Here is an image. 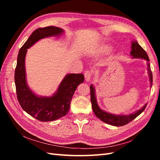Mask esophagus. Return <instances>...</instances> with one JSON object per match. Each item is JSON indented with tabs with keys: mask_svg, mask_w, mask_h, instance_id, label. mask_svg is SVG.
I'll use <instances>...</instances> for the list:
<instances>
[{
	"mask_svg": "<svg viewBox=\"0 0 160 160\" xmlns=\"http://www.w3.org/2000/svg\"><path fill=\"white\" fill-rule=\"evenodd\" d=\"M84 76H85V81H89L90 79H91V77L92 76V72L91 71H86L85 74H84Z\"/></svg>",
	"mask_w": 160,
	"mask_h": 160,
	"instance_id": "esophagus-1",
	"label": "esophagus"
}]
</instances>
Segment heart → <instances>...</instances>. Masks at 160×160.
<instances>
[{
    "label": "heart",
    "mask_w": 160,
    "mask_h": 160,
    "mask_svg": "<svg viewBox=\"0 0 160 160\" xmlns=\"http://www.w3.org/2000/svg\"><path fill=\"white\" fill-rule=\"evenodd\" d=\"M111 50V48L108 47V46H105L103 47L101 49L99 50V52L100 53H102V54H105V53H108Z\"/></svg>",
    "instance_id": "obj_1"
}]
</instances>
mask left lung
<instances>
[{
  "mask_svg": "<svg viewBox=\"0 0 160 160\" xmlns=\"http://www.w3.org/2000/svg\"><path fill=\"white\" fill-rule=\"evenodd\" d=\"M130 54L133 57V58H141V59H144L148 61H149L147 52L141 46L139 45V43L137 42V41H132V51H131ZM148 65V74L149 77L150 85H151V87H152L153 83L152 72L151 71V68H150V65L149 64V62ZM90 92H91V101L92 104V108H93L95 115L99 119L102 121V122L108 124L113 125V126H123V125L129 123V122H132V121H133L135 118H136L139 115L141 114L144 111V109H146V105H147V104H146L142 109H140L139 110L136 111V112L130 115H113V114L105 112V111L99 108L98 103H97L96 98H95V88L92 85L90 86Z\"/></svg>",
  "mask_w": 160,
  "mask_h": 160,
  "instance_id": "obj_1",
  "label": "left lung"
}]
</instances>
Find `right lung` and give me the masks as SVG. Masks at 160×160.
I'll use <instances>...</instances> for the list:
<instances>
[{"instance_id":"obj_1","label":"right lung","mask_w":160,"mask_h":160,"mask_svg":"<svg viewBox=\"0 0 160 160\" xmlns=\"http://www.w3.org/2000/svg\"><path fill=\"white\" fill-rule=\"evenodd\" d=\"M63 32L61 28L54 26L38 28L31 34L19 50L14 72V83L19 104L26 112L41 122H52L69 112L71 101L77 86L84 81L81 73L67 75L51 97H38L28 88L26 81L25 59L27 49L41 38L58 36Z\"/></svg>"}]
</instances>
